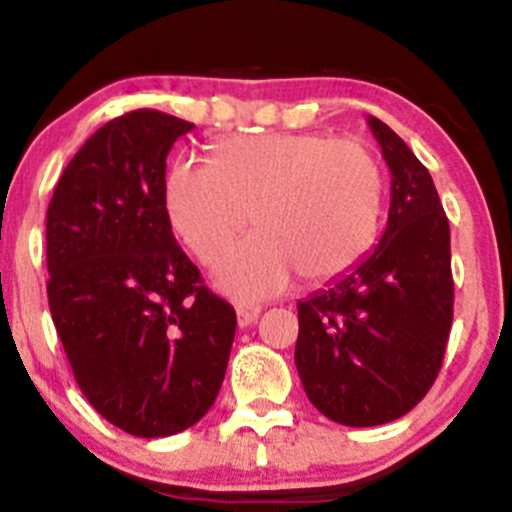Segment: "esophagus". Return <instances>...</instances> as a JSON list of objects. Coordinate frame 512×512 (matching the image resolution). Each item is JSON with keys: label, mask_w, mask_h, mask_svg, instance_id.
<instances>
[{"label": "esophagus", "mask_w": 512, "mask_h": 512, "mask_svg": "<svg viewBox=\"0 0 512 512\" xmlns=\"http://www.w3.org/2000/svg\"><path fill=\"white\" fill-rule=\"evenodd\" d=\"M260 312H262L260 304H237V324H240L242 329L250 327V324L257 322Z\"/></svg>", "instance_id": "1"}]
</instances>
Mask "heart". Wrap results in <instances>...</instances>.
I'll return each instance as SVG.
<instances>
[{"label": "heart", "mask_w": 512, "mask_h": 512, "mask_svg": "<svg viewBox=\"0 0 512 512\" xmlns=\"http://www.w3.org/2000/svg\"><path fill=\"white\" fill-rule=\"evenodd\" d=\"M384 175L359 138L257 133L223 138L210 163L180 158L165 180L175 235L205 265L252 223L260 230L232 247L218 285L240 299L280 292L299 272L324 282L361 260L374 242Z\"/></svg>", "instance_id": "obj_1"}]
</instances>
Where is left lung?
Masks as SVG:
<instances>
[{"instance_id":"left-lung-1","label":"left lung","mask_w":512,"mask_h":512,"mask_svg":"<svg viewBox=\"0 0 512 512\" xmlns=\"http://www.w3.org/2000/svg\"><path fill=\"white\" fill-rule=\"evenodd\" d=\"M371 133L391 170L379 245L297 302L294 364L309 401L342 426L409 414L441 371L453 322L451 230L431 173L379 118Z\"/></svg>"}]
</instances>
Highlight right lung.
<instances>
[{
    "mask_svg": "<svg viewBox=\"0 0 512 512\" xmlns=\"http://www.w3.org/2000/svg\"><path fill=\"white\" fill-rule=\"evenodd\" d=\"M193 128L153 108L113 118L46 210V294L76 384L138 438L208 414L235 339V309L203 285L165 213V158Z\"/></svg>",
    "mask_w": 512,
    "mask_h": 512,
    "instance_id": "add662e5",
    "label": "right lung"
}]
</instances>
